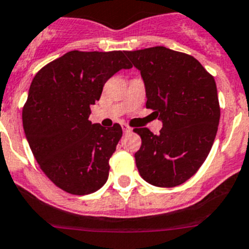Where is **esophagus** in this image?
<instances>
[{
  "mask_svg": "<svg viewBox=\"0 0 249 249\" xmlns=\"http://www.w3.org/2000/svg\"><path fill=\"white\" fill-rule=\"evenodd\" d=\"M122 127H123V131H124V133H130V131H131V127H130L129 125L122 124Z\"/></svg>",
  "mask_w": 249,
  "mask_h": 249,
  "instance_id": "34e87169",
  "label": "esophagus"
}]
</instances>
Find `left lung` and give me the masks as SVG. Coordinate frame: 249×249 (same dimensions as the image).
I'll return each mask as SVG.
<instances>
[{
	"mask_svg": "<svg viewBox=\"0 0 249 249\" xmlns=\"http://www.w3.org/2000/svg\"><path fill=\"white\" fill-rule=\"evenodd\" d=\"M144 80L146 108L162 123L160 134L138 127L139 174L150 185L175 187L205 162L216 138L219 104L216 82L192 55L166 47L125 52Z\"/></svg>",
	"mask_w": 249,
	"mask_h": 249,
	"instance_id": "left-lung-1",
	"label": "left lung"
}]
</instances>
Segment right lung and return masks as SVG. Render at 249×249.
<instances>
[{
    "label": "right lung",
    "instance_id": "1",
    "mask_svg": "<svg viewBox=\"0 0 249 249\" xmlns=\"http://www.w3.org/2000/svg\"><path fill=\"white\" fill-rule=\"evenodd\" d=\"M125 52L71 51L38 71L22 111L24 135L47 178L71 195L104 186L109 160L122 126L105 129L89 120L90 105L122 69L131 68Z\"/></svg>",
    "mask_w": 249,
    "mask_h": 249
}]
</instances>
